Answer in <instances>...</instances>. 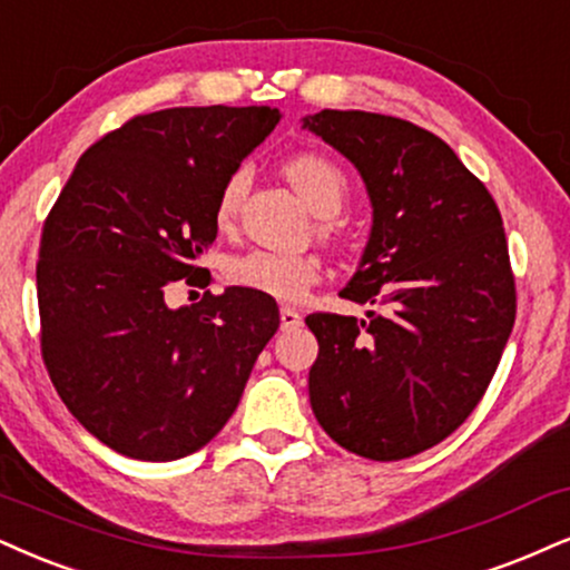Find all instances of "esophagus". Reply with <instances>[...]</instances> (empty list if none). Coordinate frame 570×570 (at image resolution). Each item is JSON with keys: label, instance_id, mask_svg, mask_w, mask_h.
<instances>
[{"label": "esophagus", "instance_id": "1", "mask_svg": "<svg viewBox=\"0 0 570 570\" xmlns=\"http://www.w3.org/2000/svg\"><path fill=\"white\" fill-rule=\"evenodd\" d=\"M301 322H304V317L293 306L279 308V325H283V330H296Z\"/></svg>", "mask_w": 570, "mask_h": 570}]
</instances>
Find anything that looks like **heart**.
Returning <instances> with one entry per match:
<instances>
[{
  "instance_id": "heart-1",
  "label": "heart",
  "mask_w": 570,
  "mask_h": 570,
  "mask_svg": "<svg viewBox=\"0 0 570 570\" xmlns=\"http://www.w3.org/2000/svg\"><path fill=\"white\" fill-rule=\"evenodd\" d=\"M283 171L301 198L322 216L338 214L348 198L346 171L335 160L320 156V153H304V156L291 158ZM245 187H248V174L243 168L229 174L227 181L222 185L214 206V222L219 229H229L235 224ZM320 229L327 237L335 235L333 222L327 219L320 224ZM322 272H325V266L312 253L250 250L227 264V277L232 283L266 293V296L277 301H301L308 293V287L320 283Z\"/></svg>"
}]
</instances>
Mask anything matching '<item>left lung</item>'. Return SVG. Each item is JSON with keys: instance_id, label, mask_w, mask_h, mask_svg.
<instances>
[{"instance_id": "left-lung-1", "label": "left lung", "mask_w": 570, "mask_h": 570, "mask_svg": "<svg viewBox=\"0 0 570 570\" xmlns=\"http://www.w3.org/2000/svg\"><path fill=\"white\" fill-rule=\"evenodd\" d=\"M360 168L372 200L362 264L341 298L367 320L308 314V399L335 444L406 460L452 435L487 393L515 322L502 214L444 139L364 110L304 118Z\"/></svg>"}]
</instances>
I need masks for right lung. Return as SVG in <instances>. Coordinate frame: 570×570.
Returning a JSON list of instances; mask_svg holds the SVG:
<instances>
[{
	"label": "right lung",
	"instance_id": "obj_1",
	"mask_svg": "<svg viewBox=\"0 0 570 570\" xmlns=\"http://www.w3.org/2000/svg\"><path fill=\"white\" fill-rule=\"evenodd\" d=\"M277 108H168L129 118L79 158L39 243L41 360L79 423L118 454L168 462L206 446L279 327L272 296L203 293L214 206Z\"/></svg>",
	"mask_w": 570,
	"mask_h": 570
}]
</instances>
